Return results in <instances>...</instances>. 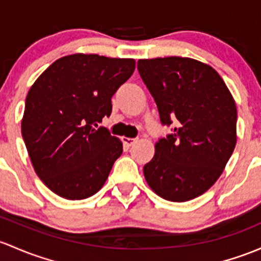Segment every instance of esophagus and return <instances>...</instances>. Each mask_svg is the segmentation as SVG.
Instances as JSON below:
<instances>
[{
  "label": "esophagus",
  "instance_id": "esophagus-1",
  "mask_svg": "<svg viewBox=\"0 0 261 261\" xmlns=\"http://www.w3.org/2000/svg\"><path fill=\"white\" fill-rule=\"evenodd\" d=\"M121 141L123 142V145H126V146H133V145L135 144V142H136V139L125 138V136H122V138H121Z\"/></svg>",
  "mask_w": 261,
  "mask_h": 261
}]
</instances>
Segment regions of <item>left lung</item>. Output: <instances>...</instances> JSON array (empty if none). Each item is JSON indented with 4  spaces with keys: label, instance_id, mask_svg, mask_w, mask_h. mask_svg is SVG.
<instances>
[{
    "label": "left lung",
    "instance_id": "1",
    "mask_svg": "<svg viewBox=\"0 0 261 261\" xmlns=\"http://www.w3.org/2000/svg\"><path fill=\"white\" fill-rule=\"evenodd\" d=\"M138 70L172 133L155 144L144 175L153 193L174 202L193 200L223 174L237 145L238 111L213 67L189 57L139 60Z\"/></svg>",
    "mask_w": 261,
    "mask_h": 261
}]
</instances>
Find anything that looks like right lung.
<instances>
[{"label":"right lung","mask_w":261,"mask_h":261,"mask_svg":"<svg viewBox=\"0 0 261 261\" xmlns=\"http://www.w3.org/2000/svg\"><path fill=\"white\" fill-rule=\"evenodd\" d=\"M134 70V59L68 55L30 89L22 138L37 176L59 196L86 199L105 184L122 142L97 123L110 116L111 97Z\"/></svg>","instance_id":"obj_1"}]
</instances>
